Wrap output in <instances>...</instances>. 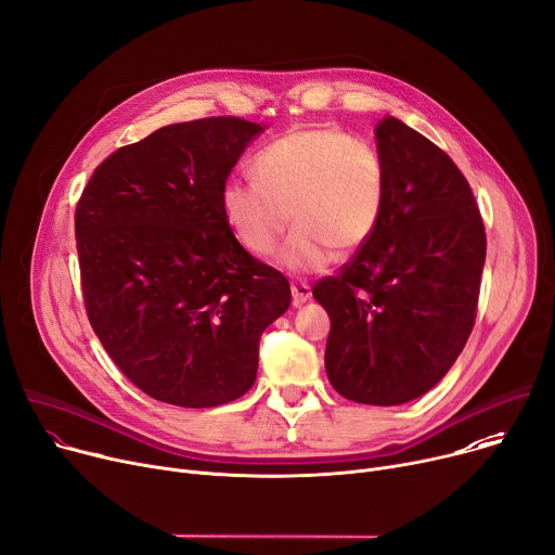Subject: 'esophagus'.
Returning <instances> with one entry per match:
<instances>
[{
	"label": "esophagus",
	"mask_w": 555,
	"mask_h": 555,
	"mask_svg": "<svg viewBox=\"0 0 555 555\" xmlns=\"http://www.w3.org/2000/svg\"><path fill=\"white\" fill-rule=\"evenodd\" d=\"M292 299H294V306H301L306 304L310 297H312V289L308 283L304 281H292Z\"/></svg>",
	"instance_id": "esophagus-1"
}]
</instances>
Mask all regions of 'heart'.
<instances>
[{
	"label": "heart",
	"mask_w": 555,
	"mask_h": 555,
	"mask_svg": "<svg viewBox=\"0 0 555 555\" xmlns=\"http://www.w3.org/2000/svg\"><path fill=\"white\" fill-rule=\"evenodd\" d=\"M256 180L223 188V211L238 243L270 256L289 225L281 263L323 270L335 249L350 256L371 243L386 211L388 171L371 142L337 127H294L251 160Z\"/></svg>",
	"instance_id": "b5f03b06"
}]
</instances>
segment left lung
Returning <instances> with one entry per match:
<instances>
[{"label": "left lung", "instance_id": "8db88e82", "mask_svg": "<svg viewBox=\"0 0 555 555\" xmlns=\"http://www.w3.org/2000/svg\"><path fill=\"white\" fill-rule=\"evenodd\" d=\"M377 152L388 171L379 230L312 294L330 317V384L357 403L397 405L428 392L466 346L487 232L468 180L435 142L386 118Z\"/></svg>", "mask_w": 555, "mask_h": 555}]
</instances>
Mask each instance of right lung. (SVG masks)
<instances>
[{
  "label": "right lung",
  "mask_w": 555,
  "mask_h": 555,
  "mask_svg": "<svg viewBox=\"0 0 555 555\" xmlns=\"http://www.w3.org/2000/svg\"><path fill=\"white\" fill-rule=\"evenodd\" d=\"M256 122L169 125L98 165L76 207L89 323L150 397L211 409L243 397L263 330L292 301L287 279L234 236L223 188Z\"/></svg>",
  "instance_id": "add662e5"
}]
</instances>
